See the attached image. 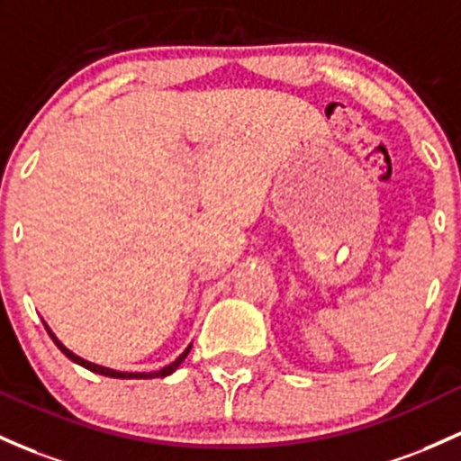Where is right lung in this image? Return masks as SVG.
Masks as SVG:
<instances>
[{
    "instance_id": "add662e5",
    "label": "right lung",
    "mask_w": 461,
    "mask_h": 461,
    "mask_svg": "<svg viewBox=\"0 0 461 461\" xmlns=\"http://www.w3.org/2000/svg\"><path fill=\"white\" fill-rule=\"evenodd\" d=\"M45 330H48V335H50V337H52V341H54V343H57V346H59V350H60V352H63V354H65V357H68V358H72V361H74V363H78V366L87 367V370H91V372H95V374H103V376H111V378H157V376H168V374H173V372L176 370V367H179V366H181V363H184V358H185V357H188V352H190V348H192V346H188V348H185V352H184V354H181V357H179V358H176V361H173V363H170V366L161 367V370H159V372H149V374H146V372H138V374H131V372H115V370H109V367H103V366H95V363H89V361H85V358L76 357V354H74V352H69V350H68V348H65V346H63V343H60L57 337H54V332H52V330H50V328H48V326H45Z\"/></svg>"
}]
</instances>
